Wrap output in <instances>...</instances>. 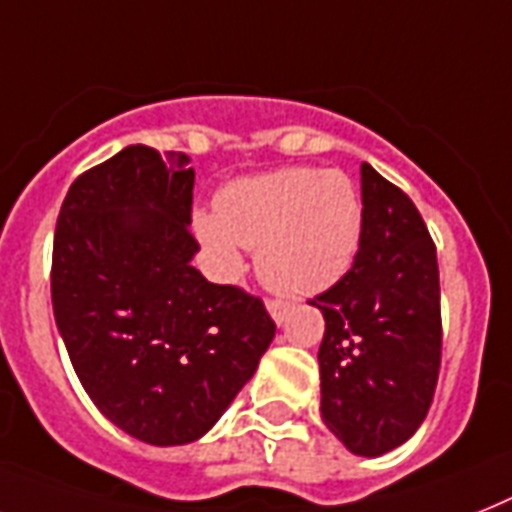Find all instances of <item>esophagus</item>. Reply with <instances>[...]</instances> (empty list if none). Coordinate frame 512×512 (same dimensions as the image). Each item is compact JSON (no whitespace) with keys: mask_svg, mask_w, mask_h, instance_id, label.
<instances>
[{"mask_svg":"<svg viewBox=\"0 0 512 512\" xmlns=\"http://www.w3.org/2000/svg\"><path fill=\"white\" fill-rule=\"evenodd\" d=\"M268 313L273 315V321L281 326V323H286L289 313H292V305H289V302H281V299H268Z\"/></svg>","mask_w":512,"mask_h":512,"instance_id":"34e87169","label":"esophagus"}]
</instances>
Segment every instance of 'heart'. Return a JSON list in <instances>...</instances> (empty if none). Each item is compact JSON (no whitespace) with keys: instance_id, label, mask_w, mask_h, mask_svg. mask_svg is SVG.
<instances>
[{"instance_id":"heart-1","label":"heart","mask_w":512,"mask_h":512,"mask_svg":"<svg viewBox=\"0 0 512 512\" xmlns=\"http://www.w3.org/2000/svg\"><path fill=\"white\" fill-rule=\"evenodd\" d=\"M194 231L223 276L257 247V276L286 297H310L347 273L363 234V199L344 170L284 168L220 191L218 213L194 215Z\"/></svg>"}]
</instances>
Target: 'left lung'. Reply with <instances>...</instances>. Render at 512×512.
I'll return each instance as SVG.
<instances>
[{"mask_svg":"<svg viewBox=\"0 0 512 512\" xmlns=\"http://www.w3.org/2000/svg\"><path fill=\"white\" fill-rule=\"evenodd\" d=\"M363 234L352 268L310 299L326 318L321 415L355 455L378 458L418 431L442 365L436 247L400 186L363 162Z\"/></svg>","mask_w":512,"mask_h":512,"instance_id":"left-lung-1","label":"left lung"}]
</instances>
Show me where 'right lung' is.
I'll use <instances>...</instances> for the list:
<instances>
[{"label":"right lung","mask_w":512,"mask_h":512,"mask_svg":"<svg viewBox=\"0 0 512 512\" xmlns=\"http://www.w3.org/2000/svg\"><path fill=\"white\" fill-rule=\"evenodd\" d=\"M186 162L131 144L73 181L54 228V321L78 381L157 447L213 429L276 336L263 299L191 265Z\"/></svg>","instance_id":"add662e5"}]
</instances>
